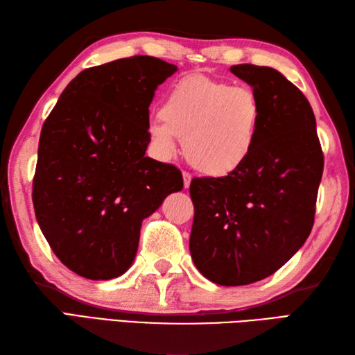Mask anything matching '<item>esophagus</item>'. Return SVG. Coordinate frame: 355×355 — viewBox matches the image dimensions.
I'll list each match as a JSON object with an SVG mask.
<instances>
[{
  "instance_id": "1",
  "label": "esophagus",
  "mask_w": 355,
  "mask_h": 355,
  "mask_svg": "<svg viewBox=\"0 0 355 355\" xmlns=\"http://www.w3.org/2000/svg\"><path fill=\"white\" fill-rule=\"evenodd\" d=\"M191 180H192V175L189 172H183V183H184V189H189L191 186Z\"/></svg>"
}]
</instances>
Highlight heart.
I'll return each mask as SVG.
<instances>
[{
    "instance_id": "1",
    "label": "heart",
    "mask_w": 355,
    "mask_h": 355,
    "mask_svg": "<svg viewBox=\"0 0 355 355\" xmlns=\"http://www.w3.org/2000/svg\"><path fill=\"white\" fill-rule=\"evenodd\" d=\"M261 122L262 107L254 89L191 74L164 96L160 116L150 120L148 134L155 154L164 160L177 153L180 137L195 169L225 177L250 158Z\"/></svg>"
}]
</instances>
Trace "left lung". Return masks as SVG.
I'll return each instance as SVG.
<instances>
[{"label": "left lung", "mask_w": 355, "mask_h": 355, "mask_svg": "<svg viewBox=\"0 0 355 355\" xmlns=\"http://www.w3.org/2000/svg\"><path fill=\"white\" fill-rule=\"evenodd\" d=\"M230 71L262 107L258 141L239 171L193 178L191 256L200 273L236 286L273 275L304 245L314 224L323 172L315 117L302 92L270 67Z\"/></svg>", "instance_id": "1"}]
</instances>
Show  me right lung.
<instances>
[{
  "mask_svg": "<svg viewBox=\"0 0 355 355\" xmlns=\"http://www.w3.org/2000/svg\"><path fill=\"white\" fill-rule=\"evenodd\" d=\"M175 71L153 56L92 67L67 85L44 122L35 215L59 261L82 277L123 275L141 221L183 189L180 169L145 157L149 105Z\"/></svg>",
  "mask_w": 355,
  "mask_h": 355,
  "instance_id": "1",
  "label": "right lung"
}]
</instances>
